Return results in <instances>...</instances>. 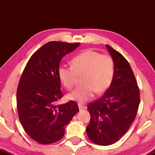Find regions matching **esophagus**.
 Instances as JSON below:
<instances>
[{
	"instance_id": "esophagus-1",
	"label": "esophagus",
	"mask_w": 155,
	"mask_h": 155,
	"mask_svg": "<svg viewBox=\"0 0 155 155\" xmlns=\"http://www.w3.org/2000/svg\"><path fill=\"white\" fill-rule=\"evenodd\" d=\"M78 107H79L80 110H82V109H87V107H85V105H82V104H78Z\"/></svg>"
}]
</instances>
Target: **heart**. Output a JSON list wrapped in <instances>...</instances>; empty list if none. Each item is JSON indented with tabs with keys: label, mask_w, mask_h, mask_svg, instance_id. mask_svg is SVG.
Segmentation results:
<instances>
[{
	"label": "heart",
	"mask_w": 155,
	"mask_h": 155,
	"mask_svg": "<svg viewBox=\"0 0 155 155\" xmlns=\"http://www.w3.org/2000/svg\"><path fill=\"white\" fill-rule=\"evenodd\" d=\"M70 63L71 67H58L59 80L67 89H71L78 76H82V85L68 94L67 97L69 101L83 104L92 99L96 92H105L112 84L115 64L111 56L93 50H85L73 57Z\"/></svg>",
	"instance_id": "b5f03b06"
}]
</instances>
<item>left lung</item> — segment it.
Segmentation results:
<instances>
[{
	"mask_svg": "<svg viewBox=\"0 0 155 155\" xmlns=\"http://www.w3.org/2000/svg\"><path fill=\"white\" fill-rule=\"evenodd\" d=\"M115 64L113 80L104 96L87 106L91 120L87 137L100 145H109L120 140L134 122L140 104V90L127 61L106 45Z\"/></svg>",
	"mask_w": 155,
	"mask_h": 155,
	"instance_id": "obj_1",
	"label": "left lung"
}]
</instances>
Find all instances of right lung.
<instances>
[{
	"mask_svg": "<svg viewBox=\"0 0 155 155\" xmlns=\"http://www.w3.org/2000/svg\"><path fill=\"white\" fill-rule=\"evenodd\" d=\"M79 45L48 42L34 53L23 71L16 94L18 115L25 132L37 143L60 140L65 126L79 111L74 101L55 105L62 97L58 68L64 56Z\"/></svg>",
	"mask_w": 155,
	"mask_h": 155,
	"instance_id": "obj_1",
	"label": "right lung"
}]
</instances>
